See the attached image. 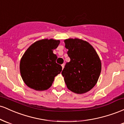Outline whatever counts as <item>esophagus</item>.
<instances>
[{
  "mask_svg": "<svg viewBox=\"0 0 124 124\" xmlns=\"http://www.w3.org/2000/svg\"><path fill=\"white\" fill-rule=\"evenodd\" d=\"M64 67H65V64L63 63V64H62V69H63Z\"/></svg>",
  "mask_w": 124,
  "mask_h": 124,
  "instance_id": "1",
  "label": "esophagus"
}]
</instances>
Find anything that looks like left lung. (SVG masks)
Masks as SVG:
<instances>
[{"label":"left lung","instance_id":"obj_1","mask_svg":"<svg viewBox=\"0 0 124 124\" xmlns=\"http://www.w3.org/2000/svg\"><path fill=\"white\" fill-rule=\"evenodd\" d=\"M70 61L66 63L62 75L67 87L72 92L83 94L97 83L101 71V62L93 46L82 39L64 40Z\"/></svg>","mask_w":124,"mask_h":124}]
</instances>
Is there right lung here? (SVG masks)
Here are the masks:
<instances>
[{
  "label": "right lung",
  "instance_id": "right-lung-1",
  "mask_svg": "<svg viewBox=\"0 0 124 124\" xmlns=\"http://www.w3.org/2000/svg\"><path fill=\"white\" fill-rule=\"evenodd\" d=\"M60 41L42 39L31 44L21 58L20 71L25 85L35 90L43 91L52 86L54 78L62 71L53 53Z\"/></svg>",
  "mask_w": 124,
  "mask_h": 124
}]
</instances>
